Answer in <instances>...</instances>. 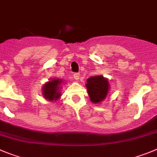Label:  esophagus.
Masks as SVG:
<instances>
[{"mask_svg": "<svg viewBox=\"0 0 157 157\" xmlns=\"http://www.w3.org/2000/svg\"><path fill=\"white\" fill-rule=\"evenodd\" d=\"M74 78L75 80H78L79 79V77H80V74L79 73H74Z\"/></svg>", "mask_w": 157, "mask_h": 157, "instance_id": "1", "label": "esophagus"}]
</instances>
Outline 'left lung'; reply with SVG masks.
Returning <instances> with one entry per match:
<instances>
[{"label":"left lung","mask_w":157,"mask_h":157,"mask_svg":"<svg viewBox=\"0 0 157 157\" xmlns=\"http://www.w3.org/2000/svg\"><path fill=\"white\" fill-rule=\"evenodd\" d=\"M86 82V89L92 103H99L103 101L110 89L108 79L102 75H97L89 78Z\"/></svg>","instance_id":"left-lung-1"}]
</instances>
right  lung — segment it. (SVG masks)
Wrapping results in <instances>:
<instances>
[{"instance_id":"add662e5","label":"right lung","mask_w":157,"mask_h":157,"mask_svg":"<svg viewBox=\"0 0 157 157\" xmlns=\"http://www.w3.org/2000/svg\"><path fill=\"white\" fill-rule=\"evenodd\" d=\"M62 84V80L59 78H54L48 82L45 83L43 86V95L44 97L47 100L54 101L60 98L61 93L60 89Z\"/></svg>"}]
</instances>
